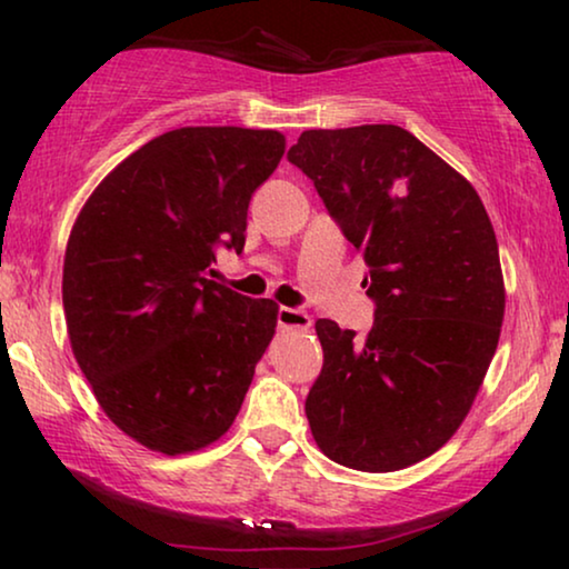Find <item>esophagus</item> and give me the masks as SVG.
I'll return each instance as SVG.
<instances>
[{
  "label": "esophagus",
  "mask_w": 569,
  "mask_h": 569,
  "mask_svg": "<svg viewBox=\"0 0 569 569\" xmlns=\"http://www.w3.org/2000/svg\"><path fill=\"white\" fill-rule=\"evenodd\" d=\"M277 323L282 326V329H310V323H313V321H310V316L302 308L279 306Z\"/></svg>",
  "instance_id": "esophagus-1"
}]
</instances>
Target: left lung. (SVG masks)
I'll use <instances>...</instances> for the list:
<instances>
[{
	"mask_svg": "<svg viewBox=\"0 0 569 569\" xmlns=\"http://www.w3.org/2000/svg\"><path fill=\"white\" fill-rule=\"evenodd\" d=\"M287 160L365 253L376 302L365 341L316 321L310 432L349 469H407L453 438L495 357L505 290L492 222L473 186L393 123L302 131Z\"/></svg>",
	"mask_w": 569,
	"mask_h": 569,
	"instance_id": "obj_1",
	"label": "left lung"
}]
</instances>
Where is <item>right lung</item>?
I'll list each match as a JSON object with an SVG mask.
<instances>
[{"mask_svg": "<svg viewBox=\"0 0 569 569\" xmlns=\"http://www.w3.org/2000/svg\"><path fill=\"white\" fill-rule=\"evenodd\" d=\"M271 129L183 127L131 152L77 217L64 256L67 331L111 422L176 456L230 430L277 326L271 300L214 279L240 253L253 191L274 173Z\"/></svg>", "mask_w": 569, "mask_h": 569, "instance_id": "right-lung-1", "label": "right lung"}]
</instances>
